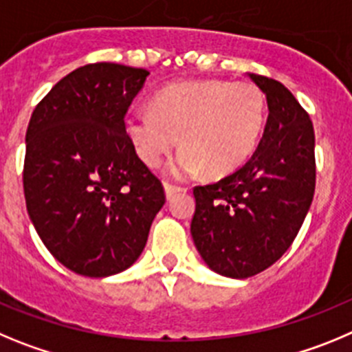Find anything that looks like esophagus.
<instances>
[{
	"mask_svg": "<svg viewBox=\"0 0 352 352\" xmlns=\"http://www.w3.org/2000/svg\"><path fill=\"white\" fill-rule=\"evenodd\" d=\"M182 191V188H177V186H172V184L164 182V195H166V199H172L177 192Z\"/></svg>",
	"mask_w": 352,
	"mask_h": 352,
	"instance_id": "esophagus-1",
	"label": "esophagus"
}]
</instances>
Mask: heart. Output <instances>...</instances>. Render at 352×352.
<instances>
[{"instance_id": "b5f03b06", "label": "heart", "mask_w": 352, "mask_h": 352, "mask_svg": "<svg viewBox=\"0 0 352 352\" xmlns=\"http://www.w3.org/2000/svg\"><path fill=\"white\" fill-rule=\"evenodd\" d=\"M153 107H133L126 133L147 166L160 164L180 138L184 147L168 163L177 179L239 168L254 153L267 113L265 96L251 82H180L161 89Z\"/></svg>"}]
</instances>
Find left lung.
I'll return each mask as SVG.
<instances>
[{"mask_svg": "<svg viewBox=\"0 0 352 352\" xmlns=\"http://www.w3.org/2000/svg\"><path fill=\"white\" fill-rule=\"evenodd\" d=\"M267 96L268 119L258 148L243 166L196 186L191 235L210 270L247 278L289 249L316 189L314 128L280 82L247 74Z\"/></svg>", "mask_w": 352, "mask_h": 352, "instance_id": "left-lung-1", "label": "left lung"}]
</instances>
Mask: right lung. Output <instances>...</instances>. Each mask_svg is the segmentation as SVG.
<instances>
[{"label": "right lung", "mask_w": 352, "mask_h": 352, "mask_svg": "<svg viewBox=\"0 0 352 352\" xmlns=\"http://www.w3.org/2000/svg\"><path fill=\"white\" fill-rule=\"evenodd\" d=\"M147 69L96 63L54 85L26 131L24 196L50 254L85 277L121 274L140 258L164 205L157 177L126 135L124 116Z\"/></svg>", "instance_id": "add662e5"}]
</instances>
